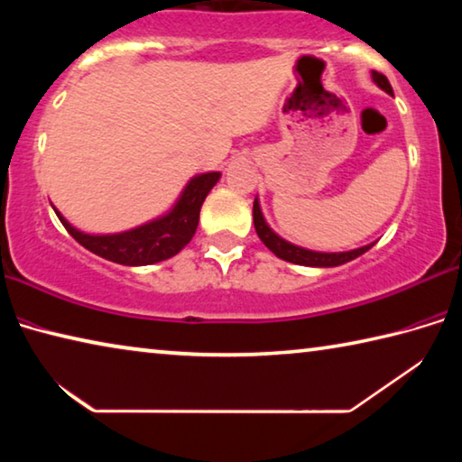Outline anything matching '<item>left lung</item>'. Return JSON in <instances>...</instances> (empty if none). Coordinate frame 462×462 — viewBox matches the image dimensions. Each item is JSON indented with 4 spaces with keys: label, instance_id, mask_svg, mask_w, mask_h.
I'll use <instances>...</instances> for the list:
<instances>
[{
    "label": "left lung",
    "instance_id": "1",
    "mask_svg": "<svg viewBox=\"0 0 462 462\" xmlns=\"http://www.w3.org/2000/svg\"><path fill=\"white\" fill-rule=\"evenodd\" d=\"M373 81L377 83L381 89H385L387 93L393 96V89H391V85H389L385 75L373 71ZM253 217H254V230H256V234H259V238L263 240V245L267 246L273 254L279 256V259L287 261V263L306 264V267H338V264H344V263L356 259V256L365 254L366 250L373 246V245H366L363 248L348 250V253H314V250L300 248L295 245H289V242L283 240V238H279L277 234L269 228L267 222H264V217L261 214V208H259V201H256V199H254V206H253Z\"/></svg>",
    "mask_w": 462,
    "mask_h": 462
}]
</instances>
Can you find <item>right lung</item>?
<instances>
[{"label":"right lung","mask_w":462,"mask_h":462,"mask_svg":"<svg viewBox=\"0 0 462 462\" xmlns=\"http://www.w3.org/2000/svg\"><path fill=\"white\" fill-rule=\"evenodd\" d=\"M217 179H220V173H203L193 177L189 185L185 187L181 199L165 217L122 234L91 236V234H83L73 228L57 209L54 212H57L67 232L93 254L118 264H128V267H140V264L171 259L183 246L189 245L199 222L201 203L209 189L217 183Z\"/></svg>","instance_id":"add662e5"}]
</instances>
